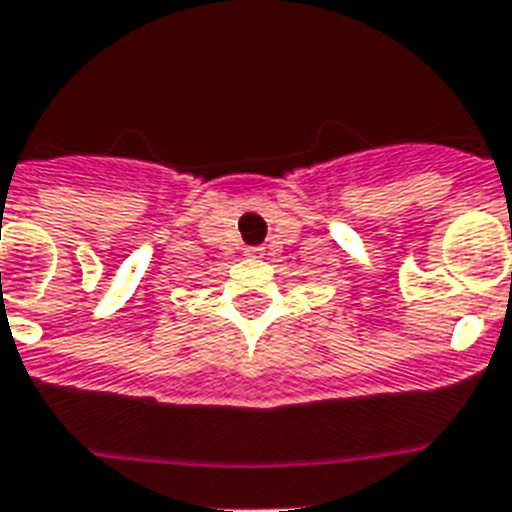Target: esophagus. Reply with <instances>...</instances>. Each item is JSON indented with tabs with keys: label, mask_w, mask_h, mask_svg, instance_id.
<instances>
[{
	"label": "esophagus",
	"mask_w": 512,
	"mask_h": 512,
	"mask_svg": "<svg viewBox=\"0 0 512 512\" xmlns=\"http://www.w3.org/2000/svg\"><path fill=\"white\" fill-rule=\"evenodd\" d=\"M248 256H264V248H245Z\"/></svg>",
	"instance_id": "esophagus-1"
}]
</instances>
